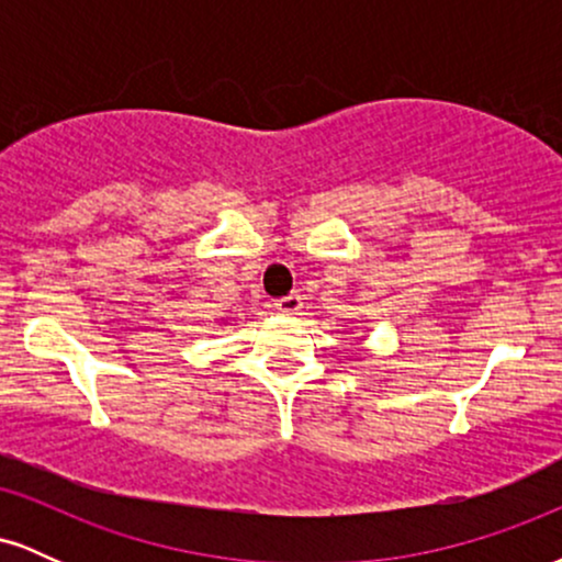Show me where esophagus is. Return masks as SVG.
I'll return each instance as SVG.
<instances>
[{"label":"esophagus","instance_id":"1","mask_svg":"<svg viewBox=\"0 0 562 562\" xmlns=\"http://www.w3.org/2000/svg\"><path fill=\"white\" fill-rule=\"evenodd\" d=\"M274 308L280 314H295L301 308V295H282V299L274 301Z\"/></svg>","mask_w":562,"mask_h":562}]
</instances>
